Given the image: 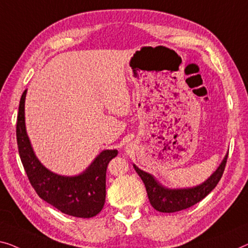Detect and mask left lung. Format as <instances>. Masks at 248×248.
I'll return each instance as SVG.
<instances>
[{"instance_id":"left-lung-1","label":"left lung","mask_w":248,"mask_h":248,"mask_svg":"<svg viewBox=\"0 0 248 248\" xmlns=\"http://www.w3.org/2000/svg\"><path fill=\"white\" fill-rule=\"evenodd\" d=\"M227 157L228 154L225 156L224 160L221 161L216 171L206 182L196 187L184 188V189H169V188L161 186L150 173L141 170L135 165L134 167L137 173L140 176V178L142 179L143 184H145L148 198H149L151 206L158 212L175 213L189 208V207L197 204L217 186L225 170Z\"/></svg>"}]
</instances>
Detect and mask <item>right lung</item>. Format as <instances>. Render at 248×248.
<instances>
[{
  "instance_id": "obj_1",
  "label": "right lung",
  "mask_w": 248,
  "mask_h": 248,
  "mask_svg": "<svg viewBox=\"0 0 248 248\" xmlns=\"http://www.w3.org/2000/svg\"><path fill=\"white\" fill-rule=\"evenodd\" d=\"M27 90L22 93L16 123L18 154L28 178L43 201L70 216L91 218L98 215L106 202V173L109 161L118 150H103L89 167L78 176L57 175L46 169L33 153L27 135L24 102Z\"/></svg>"
}]
</instances>
